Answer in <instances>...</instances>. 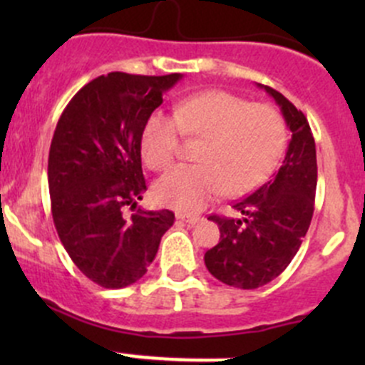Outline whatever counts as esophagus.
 Masks as SVG:
<instances>
[{
    "instance_id": "34e87169",
    "label": "esophagus",
    "mask_w": 365,
    "mask_h": 365,
    "mask_svg": "<svg viewBox=\"0 0 365 365\" xmlns=\"http://www.w3.org/2000/svg\"><path fill=\"white\" fill-rule=\"evenodd\" d=\"M178 219L180 220H183V222H187V224H190V226H194V224H197V222H201V217H197V215H185V213H178Z\"/></svg>"
}]
</instances>
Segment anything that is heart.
<instances>
[{
    "label": "heart",
    "mask_w": 365,
    "mask_h": 365,
    "mask_svg": "<svg viewBox=\"0 0 365 365\" xmlns=\"http://www.w3.org/2000/svg\"><path fill=\"white\" fill-rule=\"evenodd\" d=\"M182 134L203 138L196 159L201 164L176 165L153 187L155 200L168 208L192 213L226 190L244 196L264 182L288 143L284 118L267 104H251L220 90L180 101L175 116L155 111L146 120L141 153L155 171L175 160Z\"/></svg>",
    "instance_id": "obj_1"
}]
</instances>
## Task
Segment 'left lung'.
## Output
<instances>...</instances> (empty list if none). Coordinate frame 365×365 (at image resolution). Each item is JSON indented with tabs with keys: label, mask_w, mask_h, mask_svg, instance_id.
Here are the masks:
<instances>
[{
	"label": "left lung",
	"mask_w": 365,
	"mask_h": 365,
	"mask_svg": "<svg viewBox=\"0 0 365 365\" xmlns=\"http://www.w3.org/2000/svg\"><path fill=\"white\" fill-rule=\"evenodd\" d=\"M261 88L277 102L292 130L284 162L270 182L233 205L242 219L208 217L219 226L220 240L206 251V268L220 282L240 289L268 284L292 263L311 224L318 182L307 118L274 88Z\"/></svg>",
	"instance_id": "8db88e82"
}]
</instances>
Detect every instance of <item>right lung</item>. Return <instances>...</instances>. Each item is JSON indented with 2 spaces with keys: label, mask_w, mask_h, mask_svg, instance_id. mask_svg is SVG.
<instances>
[{
  "label": "right lung",
  "mask_w": 365,
  "mask_h": 365,
  "mask_svg": "<svg viewBox=\"0 0 365 365\" xmlns=\"http://www.w3.org/2000/svg\"><path fill=\"white\" fill-rule=\"evenodd\" d=\"M180 79L111 72L81 88L58 120L47 165L54 226L70 259L102 288L139 281L175 222L173 212L138 208V200L143 128Z\"/></svg>",
  "instance_id": "add662e5"
}]
</instances>
